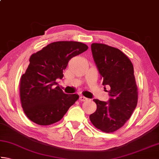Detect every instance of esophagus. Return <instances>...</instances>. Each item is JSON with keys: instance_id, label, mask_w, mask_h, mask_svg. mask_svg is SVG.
Returning <instances> with one entry per match:
<instances>
[{"instance_id": "obj_1", "label": "esophagus", "mask_w": 159, "mask_h": 159, "mask_svg": "<svg viewBox=\"0 0 159 159\" xmlns=\"http://www.w3.org/2000/svg\"><path fill=\"white\" fill-rule=\"evenodd\" d=\"M87 98H85V97H84V96H80V98H79V100L80 101H81V102H83V101H85V100H87Z\"/></svg>"}]
</instances>
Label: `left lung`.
Here are the masks:
<instances>
[{
  "label": "left lung",
  "mask_w": 159,
  "mask_h": 159,
  "mask_svg": "<svg viewBox=\"0 0 159 159\" xmlns=\"http://www.w3.org/2000/svg\"><path fill=\"white\" fill-rule=\"evenodd\" d=\"M93 60L100 74L102 85L109 88L107 102L94 99L95 112L90 115L91 123L105 133H112L125 124L138 104V88L133 65L124 53L114 47L93 43Z\"/></svg>",
  "instance_id": "left-lung-1"
}]
</instances>
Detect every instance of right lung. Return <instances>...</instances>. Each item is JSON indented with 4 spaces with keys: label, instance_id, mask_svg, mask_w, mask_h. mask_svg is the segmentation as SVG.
<instances>
[{
    "label": "right lung",
    "instance_id": "add662e5",
    "mask_svg": "<svg viewBox=\"0 0 159 159\" xmlns=\"http://www.w3.org/2000/svg\"><path fill=\"white\" fill-rule=\"evenodd\" d=\"M88 48L80 42L58 41L31 56L20 88L21 107L29 119L48 125L62 118L79 96L64 93L60 87H55V81L63 78L69 61Z\"/></svg>",
    "mask_w": 159,
    "mask_h": 159
}]
</instances>
